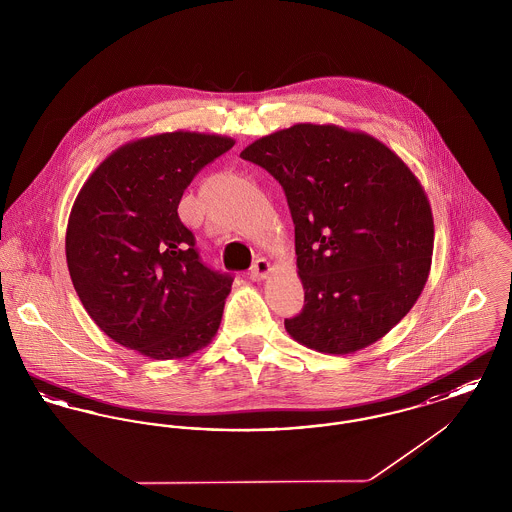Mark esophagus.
Returning <instances> with one entry per match:
<instances>
[{
  "label": "esophagus",
  "mask_w": 512,
  "mask_h": 512,
  "mask_svg": "<svg viewBox=\"0 0 512 512\" xmlns=\"http://www.w3.org/2000/svg\"><path fill=\"white\" fill-rule=\"evenodd\" d=\"M270 263H268L267 259H257L255 263H253V267H251V280H255V282H259V280H265L268 274H270Z\"/></svg>",
  "instance_id": "34e87169"
}]
</instances>
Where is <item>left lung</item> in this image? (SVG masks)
<instances>
[{
	"label": "left lung",
	"mask_w": 512,
	"mask_h": 512,
	"mask_svg": "<svg viewBox=\"0 0 512 512\" xmlns=\"http://www.w3.org/2000/svg\"><path fill=\"white\" fill-rule=\"evenodd\" d=\"M282 186L295 224L305 307L293 340L345 355L386 336L424 290L434 251L428 197L376 138L336 124H293L240 153Z\"/></svg>",
	"instance_id": "obj_1"
}]
</instances>
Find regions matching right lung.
I'll list each match as a JSON object with an SVG mask.
<instances>
[{"label":"right lung","mask_w":512,"mask_h":512,"mask_svg":"<svg viewBox=\"0 0 512 512\" xmlns=\"http://www.w3.org/2000/svg\"><path fill=\"white\" fill-rule=\"evenodd\" d=\"M232 138L167 132L113 151L82 186L67 224V265L84 309L149 359L188 357L215 338L232 274L201 263L178 203Z\"/></svg>","instance_id":"right-lung-1"}]
</instances>
